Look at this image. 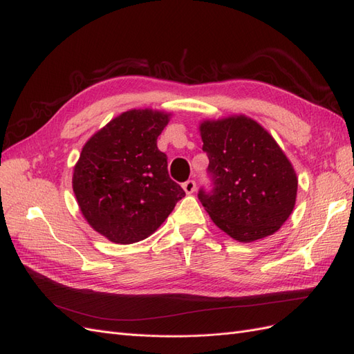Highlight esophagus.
<instances>
[{
    "label": "esophagus",
    "mask_w": 354,
    "mask_h": 354,
    "mask_svg": "<svg viewBox=\"0 0 354 354\" xmlns=\"http://www.w3.org/2000/svg\"><path fill=\"white\" fill-rule=\"evenodd\" d=\"M196 187H197L196 180H192V179H188L187 182H184V185H182V188H184V191L187 194H192L194 191H196Z\"/></svg>",
    "instance_id": "34e87169"
}]
</instances>
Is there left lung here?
<instances>
[{
	"mask_svg": "<svg viewBox=\"0 0 354 354\" xmlns=\"http://www.w3.org/2000/svg\"><path fill=\"white\" fill-rule=\"evenodd\" d=\"M212 189L198 200L212 221L239 243L275 234L290 218L297 176L268 131L245 116L200 124Z\"/></svg>",
	"mask_w": 354,
	"mask_h": 354,
	"instance_id": "obj_1",
	"label": "left lung"
}]
</instances>
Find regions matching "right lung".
I'll use <instances>...</instances> for the list:
<instances>
[{"label":"right lung","instance_id":"1","mask_svg":"<svg viewBox=\"0 0 354 354\" xmlns=\"http://www.w3.org/2000/svg\"><path fill=\"white\" fill-rule=\"evenodd\" d=\"M167 122L162 111H124L82 148L73 170L75 196L86 222L113 243L145 239L185 196L157 148Z\"/></svg>","mask_w":354,"mask_h":354}]
</instances>
